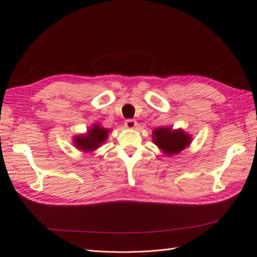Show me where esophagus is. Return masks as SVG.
I'll return each instance as SVG.
<instances>
[{"label": "esophagus", "instance_id": "obj_1", "mask_svg": "<svg viewBox=\"0 0 257 257\" xmlns=\"http://www.w3.org/2000/svg\"><path fill=\"white\" fill-rule=\"evenodd\" d=\"M124 125H125V127H127V128H134L137 125V122L135 120L128 119V120H126L125 122H124Z\"/></svg>", "mask_w": 257, "mask_h": 257}]
</instances>
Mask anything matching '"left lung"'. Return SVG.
Returning <instances> with one entry per match:
<instances>
[{
    "label": "left lung",
    "mask_w": 257,
    "mask_h": 257,
    "mask_svg": "<svg viewBox=\"0 0 257 257\" xmlns=\"http://www.w3.org/2000/svg\"><path fill=\"white\" fill-rule=\"evenodd\" d=\"M154 144L168 155L177 154L191 144V137L183 131H172L169 127H161L153 131Z\"/></svg>",
    "instance_id": "8db88e82"
}]
</instances>
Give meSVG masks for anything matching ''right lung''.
<instances>
[{"instance_id":"add662e5","label":"right lung","mask_w":257,"mask_h":257,"mask_svg":"<svg viewBox=\"0 0 257 257\" xmlns=\"http://www.w3.org/2000/svg\"><path fill=\"white\" fill-rule=\"evenodd\" d=\"M108 130L100 127L99 125L93 126L85 136H78L75 138V144L78 149L83 151H91L103 144L107 139Z\"/></svg>"}]
</instances>
